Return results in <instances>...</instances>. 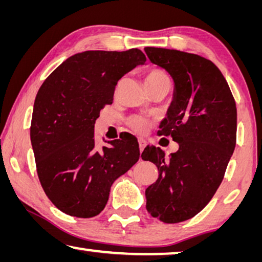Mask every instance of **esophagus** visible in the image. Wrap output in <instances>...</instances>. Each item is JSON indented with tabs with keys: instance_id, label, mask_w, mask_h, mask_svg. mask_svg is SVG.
<instances>
[{
	"instance_id": "esophagus-1",
	"label": "esophagus",
	"mask_w": 262,
	"mask_h": 262,
	"mask_svg": "<svg viewBox=\"0 0 262 262\" xmlns=\"http://www.w3.org/2000/svg\"><path fill=\"white\" fill-rule=\"evenodd\" d=\"M147 146V142H146V140H143V139H139V147H140V151H142L143 149H144V147Z\"/></svg>"
}]
</instances>
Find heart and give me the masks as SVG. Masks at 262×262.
I'll use <instances>...</instances> for the list:
<instances>
[{
    "label": "heart",
    "instance_id": "1",
    "mask_svg": "<svg viewBox=\"0 0 262 262\" xmlns=\"http://www.w3.org/2000/svg\"><path fill=\"white\" fill-rule=\"evenodd\" d=\"M146 85L170 86V79L168 77V74L164 71H162V70L150 69L148 70V72L146 73ZM127 123L128 126L136 133H144L148 129L149 126H150V122H149L147 119L142 118V116H130V118L127 120Z\"/></svg>",
    "mask_w": 262,
    "mask_h": 262
}]
</instances>
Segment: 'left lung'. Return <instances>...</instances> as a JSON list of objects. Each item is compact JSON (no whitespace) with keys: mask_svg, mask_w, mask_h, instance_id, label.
<instances>
[{"mask_svg":"<svg viewBox=\"0 0 262 262\" xmlns=\"http://www.w3.org/2000/svg\"><path fill=\"white\" fill-rule=\"evenodd\" d=\"M144 51L175 82L159 133L180 146L169 157L159 147L144 148L142 160L159 169L156 182L146 189V207L161 222L175 224L201 212L221 185L235 147L236 107L225 78L211 60L178 50Z\"/></svg>","mask_w":262,"mask_h":262,"instance_id":"1","label":"left lung"}]
</instances>
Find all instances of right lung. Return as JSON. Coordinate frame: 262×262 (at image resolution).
I'll list each match as a JSON object with an SVG mask.
<instances>
[{
  "instance_id": "1",
  "label": "right lung",
  "mask_w": 262,
  "mask_h": 262,
  "mask_svg": "<svg viewBox=\"0 0 262 262\" xmlns=\"http://www.w3.org/2000/svg\"><path fill=\"white\" fill-rule=\"evenodd\" d=\"M146 60L139 49L77 53L39 87L30 139L41 188L61 212L78 218L99 214L114 181L138 162L139 143L129 133L98 150L94 123L113 102L120 79Z\"/></svg>"
}]
</instances>
